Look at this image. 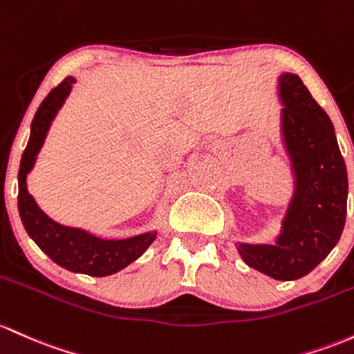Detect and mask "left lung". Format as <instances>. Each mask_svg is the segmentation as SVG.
Listing matches in <instances>:
<instances>
[{
  "label": "left lung",
  "mask_w": 354,
  "mask_h": 354,
  "mask_svg": "<svg viewBox=\"0 0 354 354\" xmlns=\"http://www.w3.org/2000/svg\"><path fill=\"white\" fill-rule=\"evenodd\" d=\"M281 136L294 193L274 245L236 243L252 269L275 281L308 275L339 242L346 220L348 173L329 115L296 73L279 77Z\"/></svg>",
  "instance_id": "left-lung-1"
}]
</instances>
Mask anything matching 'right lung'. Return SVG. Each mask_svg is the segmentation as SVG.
<instances>
[{
  "label": "right lung",
  "mask_w": 354,
  "mask_h": 354,
  "mask_svg": "<svg viewBox=\"0 0 354 354\" xmlns=\"http://www.w3.org/2000/svg\"><path fill=\"white\" fill-rule=\"evenodd\" d=\"M75 82L77 80L73 77L62 80L45 97L35 114L28 145L19 162L18 212L26 234L53 262L70 272H79V274H87L92 277H106V275L122 270L136 259L141 257L156 239V232H146V234L124 240H106L88 234L82 228L65 227L50 218L44 209L38 207L26 188V176L33 169L37 154L44 146L50 124L64 106L65 99L72 91V84Z\"/></svg>",
  "instance_id": "1"
}]
</instances>
